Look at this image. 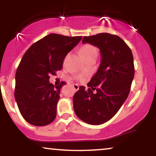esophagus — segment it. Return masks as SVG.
Instances as JSON below:
<instances>
[{
    "instance_id": "34e87169",
    "label": "esophagus",
    "mask_w": 156,
    "mask_h": 156,
    "mask_svg": "<svg viewBox=\"0 0 156 156\" xmlns=\"http://www.w3.org/2000/svg\"><path fill=\"white\" fill-rule=\"evenodd\" d=\"M72 86H73V87H74V89H75L76 91H77L78 89H79V85L77 84H72Z\"/></svg>"
}]
</instances>
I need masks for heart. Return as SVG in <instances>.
<instances>
[{"mask_svg": "<svg viewBox=\"0 0 156 156\" xmlns=\"http://www.w3.org/2000/svg\"><path fill=\"white\" fill-rule=\"evenodd\" d=\"M81 55L84 57V59L87 58V57L92 56L94 55H97V50L94 47L91 45V44H86V45L83 46L80 50ZM80 79L83 78V75H80L79 76Z\"/></svg>", "mask_w": 156, "mask_h": 156, "instance_id": "obj_1", "label": "heart"}]
</instances>
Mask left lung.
<instances>
[{
    "label": "left lung",
    "mask_w": 156,
    "mask_h": 156,
    "mask_svg": "<svg viewBox=\"0 0 156 156\" xmlns=\"http://www.w3.org/2000/svg\"><path fill=\"white\" fill-rule=\"evenodd\" d=\"M82 43L99 49L101 62L88 89L81 86L74 94V110L84 122L102 124L118 112L129 96L135 72L133 54L121 37L109 33L85 36Z\"/></svg>",
    "instance_id": "8db88e82"
}]
</instances>
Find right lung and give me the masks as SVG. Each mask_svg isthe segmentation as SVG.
Returning a JSON list of instances; mask_svg holds the SVG:
<instances>
[{
	"label": "right lung",
	"mask_w": 156,
	"mask_h": 156,
	"mask_svg": "<svg viewBox=\"0 0 156 156\" xmlns=\"http://www.w3.org/2000/svg\"><path fill=\"white\" fill-rule=\"evenodd\" d=\"M82 40L50 34L30 47L21 59L16 74L15 99L27 122L42 126L50 124L57 115L60 89L49 82L62 68L66 55Z\"/></svg>",
	"instance_id": "right-lung-1"
}]
</instances>
